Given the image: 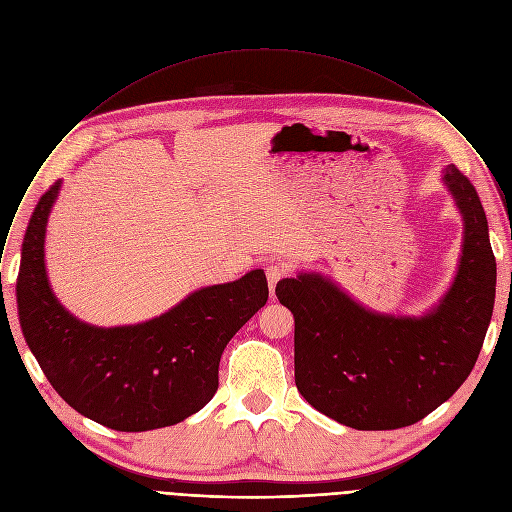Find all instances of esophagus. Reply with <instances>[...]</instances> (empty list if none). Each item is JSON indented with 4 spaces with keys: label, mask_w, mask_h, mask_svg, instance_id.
<instances>
[{
    "label": "esophagus",
    "mask_w": 512,
    "mask_h": 512,
    "mask_svg": "<svg viewBox=\"0 0 512 512\" xmlns=\"http://www.w3.org/2000/svg\"><path fill=\"white\" fill-rule=\"evenodd\" d=\"M265 273H267V283H269L271 296H275V285H277L279 279L285 277V267L283 265H269Z\"/></svg>",
    "instance_id": "obj_1"
}]
</instances>
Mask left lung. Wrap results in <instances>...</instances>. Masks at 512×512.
Wrapping results in <instances>:
<instances>
[{"label": "left lung", "mask_w": 512, "mask_h": 512, "mask_svg": "<svg viewBox=\"0 0 512 512\" xmlns=\"http://www.w3.org/2000/svg\"><path fill=\"white\" fill-rule=\"evenodd\" d=\"M442 182L464 221L462 255L452 285L425 314L369 310L316 271L275 287L296 322V387L342 425H413L446 403L474 369L492 318L496 261L476 188L454 164Z\"/></svg>", "instance_id": "left-lung-1"}]
</instances>
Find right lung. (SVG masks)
Here are the masks:
<instances>
[{"mask_svg":"<svg viewBox=\"0 0 512 512\" xmlns=\"http://www.w3.org/2000/svg\"><path fill=\"white\" fill-rule=\"evenodd\" d=\"M60 186L38 200L22 245L16 296L32 354L54 391L105 427L150 431L184 421L212 399L225 346L265 306L263 269L200 287L141 324H87L58 302L46 273V223Z\"/></svg>","mask_w":512,"mask_h":512,"instance_id":"1","label":"right lung"}]
</instances>
